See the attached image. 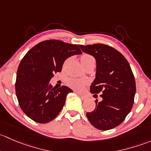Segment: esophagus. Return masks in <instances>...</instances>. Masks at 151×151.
Returning a JSON list of instances; mask_svg holds the SVG:
<instances>
[{"instance_id": "34e87169", "label": "esophagus", "mask_w": 151, "mask_h": 151, "mask_svg": "<svg viewBox=\"0 0 151 151\" xmlns=\"http://www.w3.org/2000/svg\"><path fill=\"white\" fill-rule=\"evenodd\" d=\"M76 94H78L79 96H80L81 97V98L82 99H86V98H87V97L86 95H84V94H81V93H79V92H76Z\"/></svg>"}]
</instances>
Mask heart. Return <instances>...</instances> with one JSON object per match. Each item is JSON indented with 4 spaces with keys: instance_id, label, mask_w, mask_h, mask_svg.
I'll return each instance as SVG.
<instances>
[{
    "instance_id": "heart-1",
    "label": "heart",
    "mask_w": 151,
    "mask_h": 151,
    "mask_svg": "<svg viewBox=\"0 0 151 151\" xmlns=\"http://www.w3.org/2000/svg\"><path fill=\"white\" fill-rule=\"evenodd\" d=\"M93 57L91 55H88V54H83L82 55L81 58V63L83 62L88 61L89 60H93ZM68 83L69 84L70 86H71L72 88H75V89L79 90L81 89L83 86L86 85V81L85 80H82V79H78L75 78H70L68 80Z\"/></svg>"
}]
</instances>
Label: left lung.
I'll return each instance as SVG.
<instances>
[{"label":"left lung","mask_w":151,"mask_h":151,"mask_svg":"<svg viewBox=\"0 0 151 151\" xmlns=\"http://www.w3.org/2000/svg\"><path fill=\"white\" fill-rule=\"evenodd\" d=\"M96 60L95 79L90 86L92 94L102 92L94 111L86 113L90 123L100 130H109L124 122L132 108L136 92L130 65L119 51L100 43L78 45Z\"/></svg>","instance_id":"left-lung-1"}]
</instances>
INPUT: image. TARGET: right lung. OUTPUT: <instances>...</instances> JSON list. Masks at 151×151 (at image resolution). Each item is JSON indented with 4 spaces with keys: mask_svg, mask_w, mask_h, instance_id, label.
Wrapping results in <instances>:
<instances>
[{
    "mask_svg": "<svg viewBox=\"0 0 151 151\" xmlns=\"http://www.w3.org/2000/svg\"><path fill=\"white\" fill-rule=\"evenodd\" d=\"M82 52L76 44L49 40L35 45L22 60L17 73V97L22 111L34 122L45 124L55 119L72 89L53 88L49 81L61 72L68 57Z\"/></svg>",
    "mask_w": 151,
    "mask_h": 151,
    "instance_id": "1",
    "label": "right lung"
}]
</instances>
